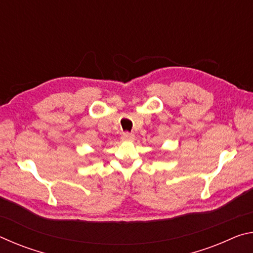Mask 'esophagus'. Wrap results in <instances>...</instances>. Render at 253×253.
<instances>
[{
	"label": "esophagus",
	"mask_w": 253,
	"mask_h": 253,
	"mask_svg": "<svg viewBox=\"0 0 253 253\" xmlns=\"http://www.w3.org/2000/svg\"><path fill=\"white\" fill-rule=\"evenodd\" d=\"M132 139H134V135L130 134V132H124L122 135V140H124V142H130Z\"/></svg>",
	"instance_id": "esophagus-1"
}]
</instances>
